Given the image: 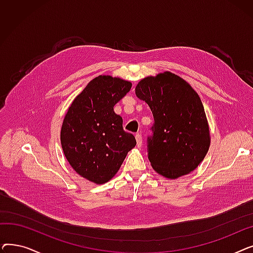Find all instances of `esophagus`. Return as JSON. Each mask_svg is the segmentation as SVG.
I'll use <instances>...</instances> for the list:
<instances>
[{"mask_svg":"<svg viewBox=\"0 0 253 253\" xmlns=\"http://www.w3.org/2000/svg\"><path fill=\"white\" fill-rule=\"evenodd\" d=\"M135 138H136V144H137V147L140 148L141 145H142V137H141V135H140V134H136V135H135Z\"/></svg>","mask_w":253,"mask_h":253,"instance_id":"34e87169","label":"esophagus"}]
</instances>
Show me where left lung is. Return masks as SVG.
I'll return each mask as SVG.
<instances>
[{
  "label": "left lung",
  "mask_w": 253,
  "mask_h": 253,
  "mask_svg": "<svg viewBox=\"0 0 253 253\" xmlns=\"http://www.w3.org/2000/svg\"><path fill=\"white\" fill-rule=\"evenodd\" d=\"M136 96L147 102L154 116L148 137L152 167L170 179L189 174L205 158L210 132L198 93L175 74L164 72L142 79Z\"/></svg>",
  "instance_id": "8db88e82"
}]
</instances>
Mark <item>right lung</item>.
I'll list each match as a JSON object with an SVG mask.
<instances>
[{
  "instance_id": "1",
  "label": "right lung",
  "mask_w": 253,
  "mask_h": 253,
  "mask_svg": "<svg viewBox=\"0 0 253 253\" xmlns=\"http://www.w3.org/2000/svg\"><path fill=\"white\" fill-rule=\"evenodd\" d=\"M132 84L112 76H98L74 99L60 131L63 154L82 177L102 184L115 176L135 137L123 129V119L115 104Z\"/></svg>"
}]
</instances>
